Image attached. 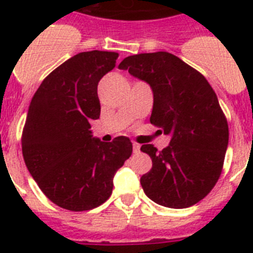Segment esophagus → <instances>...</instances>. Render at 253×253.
Returning a JSON list of instances; mask_svg holds the SVG:
<instances>
[{"label": "esophagus", "mask_w": 253, "mask_h": 253, "mask_svg": "<svg viewBox=\"0 0 253 253\" xmlns=\"http://www.w3.org/2000/svg\"><path fill=\"white\" fill-rule=\"evenodd\" d=\"M132 151H134V154L139 152V151H140V144H138V143H134V144H132Z\"/></svg>", "instance_id": "1"}]
</instances>
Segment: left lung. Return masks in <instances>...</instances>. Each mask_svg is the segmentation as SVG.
<instances>
[{
	"label": "left lung",
	"mask_w": 253,
	"mask_h": 253,
	"mask_svg": "<svg viewBox=\"0 0 253 253\" xmlns=\"http://www.w3.org/2000/svg\"><path fill=\"white\" fill-rule=\"evenodd\" d=\"M119 69L150 85L151 123L170 136L158 151L143 144L152 168L140 177L146 196L170 209H185L208 196L219 178L228 146V125L215 91L198 71L169 52L132 55Z\"/></svg>",
	"instance_id": "1"
}]
</instances>
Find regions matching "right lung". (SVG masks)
<instances>
[{"mask_svg": "<svg viewBox=\"0 0 253 253\" xmlns=\"http://www.w3.org/2000/svg\"><path fill=\"white\" fill-rule=\"evenodd\" d=\"M118 56L97 49L77 53L45 77L29 106L22 132L26 167L45 197L71 211L102 205L132 152L126 136L103 143L90 130L101 113L98 83Z\"/></svg>", "mask_w": 253, "mask_h": 253, "instance_id": "right-lung-1", "label": "right lung"}]
</instances>
